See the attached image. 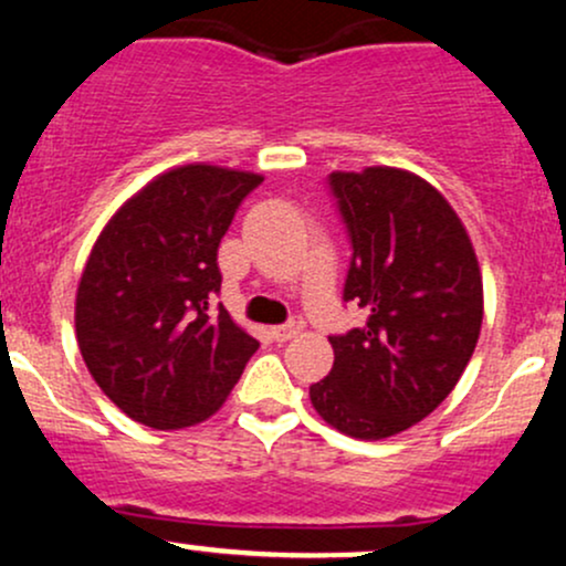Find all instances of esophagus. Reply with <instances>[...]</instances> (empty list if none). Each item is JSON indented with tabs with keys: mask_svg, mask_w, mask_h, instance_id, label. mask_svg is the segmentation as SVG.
I'll return each instance as SVG.
<instances>
[{
	"mask_svg": "<svg viewBox=\"0 0 566 566\" xmlns=\"http://www.w3.org/2000/svg\"><path fill=\"white\" fill-rule=\"evenodd\" d=\"M301 331H303V322L301 319H290V322H284V325L271 327V338L273 340H290V338H295V335Z\"/></svg>",
	"mask_w": 566,
	"mask_h": 566,
	"instance_id": "obj_1",
	"label": "esophagus"
}]
</instances>
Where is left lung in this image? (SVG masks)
Wrapping results in <instances>:
<instances>
[{"label":"left lung","mask_w":566,"mask_h":566,"mask_svg":"<svg viewBox=\"0 0 566 566\" xmlns=\"http://www.w3.org/2000/svg\"><path fill=\"white\" fill-rule=\"evenodd\" d=\"M352 241L344 301L363 327L331 335L335 363L312 406L338 432L381 440L430 416L473 357L483 282L470 235L411 171L370 166L327 177Z\"/></svg>","instance_id":"1"}]
</instances>
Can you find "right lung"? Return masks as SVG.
I'll list each match as a JSON object with an SVG mask.
<instances>
[{
    "mask_svg": "<svg viewBox=\"0 0 566 566\" xmlns=\"http://www.w3.org/2000/svg\"><path fill=\"white\" fill-rule=\"evenodd\" d=\"M260 174L188 164L128 198L80 276L77 346L102 392L153 430L209 419L258 340L212 308L217 247Z\"/></svg>",
    "mask_w": 566,
    "mask_h": 566,
    "instance_id": "add662e5",
    "label": "right lung"
}]
</instances>
